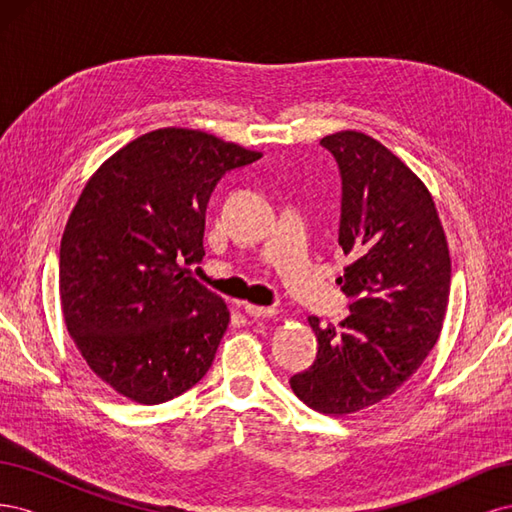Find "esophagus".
I'll return each instance as SVG.
<instances>
[{
  "mask_svg": "<svg viewBox=\"0 0 512 512\" xmlns=\"http://www.w3.org/2000/svg\"><path fill=\"white\" fill-rule=\"evenodd\" d=\"M243 312L252 318H273L277 314L273 307H260L252 303H243Z\"/></svg>",
  "mask_w": 512,
  "mask_h": 512,
  "instance_id": "1",
  "label": "esophagus"
}]
</instances>
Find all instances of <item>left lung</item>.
I'll use <instances>...</instances> for the list:
<instances>
[{"mask_svg": "<svg viewBox=\"0 0 512 512\" xmlns=\"http://www.w3.org/2000/svg\"><path fill=\"white\" fill-rule=\"evenodd\" d=\"M320 145L342 177L339 245L350 262L339 284L350 314L333 327L316 316V361L290 378L303 404L352 414L393 395L436 346L451 292V258L436 205L412 170L361 132Z\"/></svg>", "mask_w": 512, "mask_h": 512, "instance_id": "obj_1", "label": "left lung"}]
</instances>
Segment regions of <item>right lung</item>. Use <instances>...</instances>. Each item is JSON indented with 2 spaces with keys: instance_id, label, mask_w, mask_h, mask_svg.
<instances>
[{
  "instance_id": "obj_1",
  "label": "right lung",
  "mask_w": 512,
  "mask_h": 512,
  "mask_svg": "<svg viewBox=\"0 0 512 512\" xmlns=\"http://www.w3.org/2000/svg\"><path fill=\"white\" fill-rule=\"evenodd\" d=\"M260 151L164 128L89 179L59 247L66 327L94 374L138 404H164L209 371L228 327L218 294L190 275L205 256L211 192Z\"/></svg>"
}]
</instances>
